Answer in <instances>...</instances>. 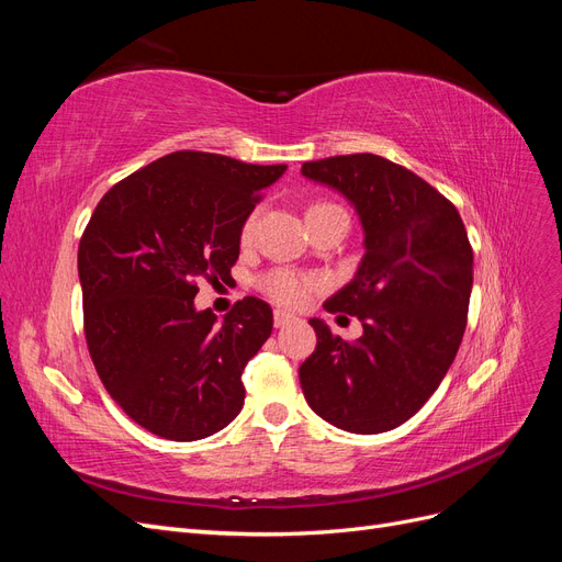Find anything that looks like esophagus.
<instances>
[{"label":"esophagus","mask_w":562,"mask_h":562,"mask_svg":"<svg viewBox=\"0 0 562 562\" xmlns=\"http://www.w3.org/2000/svg\"><path fill=\"white\" fill-rule=\"evenodd\" d=\"M293 321H295V314H291V312H283V310L274 312V326L277 328H285L288 323H293Z\"/></svg>","instance_id":"1"}]
</instances>
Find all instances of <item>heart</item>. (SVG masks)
Returning a JSON list of instances; mask_svg holds the SVG:
<instances>
[{"label": "heart", "instance_id": "b5f03b06", "mask_svg": "<svg viewBox=\"0 0 562 562\" xmlns=\"http://www.w3.org/2000/svg\"><path fill=\"white\" fill-rule=\"evenodd\" d=\"M323 206H328V203H316V206H312L310 211L323 209ZM258 217H260L258 211H252L246 217V223L241 227V239L246 244L252 239L255 227H258ZM318 283L321 281L316 277L300 274V271H293V269H277L262 279V288L267 291V295L274 297L281 304H288V307H300V304L307 302L318 288Z\"/></svg>", "mask_w": 562, "mask_h": 562}]
</instances>
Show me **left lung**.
<instances>
[{
    "label": "left lung",
    "mask_w": 562,
    "mask_h": 562,
    "mask_svg": "<svg viewBox=\"0 0 562 562\" xmlns=\"http://www.w3.org/2000/svg\"><path fill=\"white\" fill-rule=\"evenodd\" d=\"M302 176L342 194L363 227L353 279L323 310L359 316L345 342L310 318L316 349L300 366L312 411L351 434L401 427L429 401L467 328L473 250L452 203L407 168L378 155L302 164Z\"/></svg>",
    "instance_id": "left-lung-1"
}]
</instances>
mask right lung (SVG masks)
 Returning a JSON list of instances; mask_svg holds the SVG:
<instances>
[{
    "instance_id": "obj_1",
    "label": "right lung",
    "mask_w": 562,
    "mask_h": 562,
    "mask_svg": "<svg viewBox=\"0 0 562 562\" xmlns=\"http://www.w3.org/2000/svg\"><path fill=\"white\" fill-rule=\"evenodd\" d=\"M285 166L173 151L100 199L79 241L83 333L110 396L143 429L199 440L241 413V372L274 326L244 297L217 323L196 281H229L241 227Z\"/></svg>"
}]
</instances>
